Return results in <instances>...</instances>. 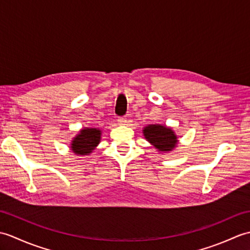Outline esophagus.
Masks as SVG:
<instances>
[{
  "label": "esophagus",
  "mask_w": 250,
  "mask_h": 250,
  "mask_svg": "<svg viewBox=\"0 0 250 250\" xmlns=\"http://www.w3.org/2000/svg\"><path fill=\"white\" fill-rule=\"evenodd\" d=\"M125 122H126V118H125V117H119V118H118V124L125 125Z\"/></svg>",
  "instance_id": "esophagus-1"
}]
</instances>
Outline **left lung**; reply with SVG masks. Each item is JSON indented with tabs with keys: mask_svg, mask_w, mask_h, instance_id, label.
<instances>
[{
	"mask_svg": "<svg viewBox=\"0 0 250 250\" xmlns=\"http://www.w3.org/2000/svg\"><path fill=\"white\" fill-rule=\"evenodd\" d=\"M143 135L159 152H171L178 144L174 130L164 125H148L143 129Z\"/></svg>",
	"mask_w": 250,
	"mask_h": 250,
	"instance_id": "left-lung-1",
	"label": "left lung"
}]
</instances>
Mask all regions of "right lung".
I'll return each mask as SVG.
<instances>
[{
    "mask_svg": "<svg viewBox=\"0 0 250 250\" xmlns=\"http://www.w3.org/2000/svg\"><path fill=\"white\" fill-rule=\"evenodd\" d=\"M102 131L97 128H83L73 137L70 149L76 156H89L98 147Z\"/></svg>",
    "mask_w": 250,
    "mask_h": 250,
    "instance_id": "1",
    "label": "right lung"
}]
</instances>
